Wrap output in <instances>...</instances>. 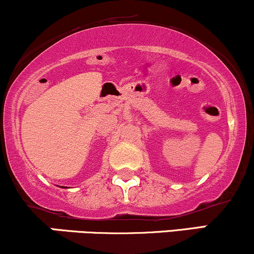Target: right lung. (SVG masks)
Returning a JSON list of instances; mask_svg holds the SVG:
<instances>
[{
	"label": "right lung",
	"instance_id": "1",
	"mask_svg": "<svg viewBox=\"0 0 254 254\" xmlns=\"http://www.w3.org/2000/svg\"><path fill=\"white\" fill-rule=\"evenodd\" d=\"M61 188H65V187H61Z\"/></svg>",
	"mask_w": 254,
	"mask_h": 254
}]
</instances>
